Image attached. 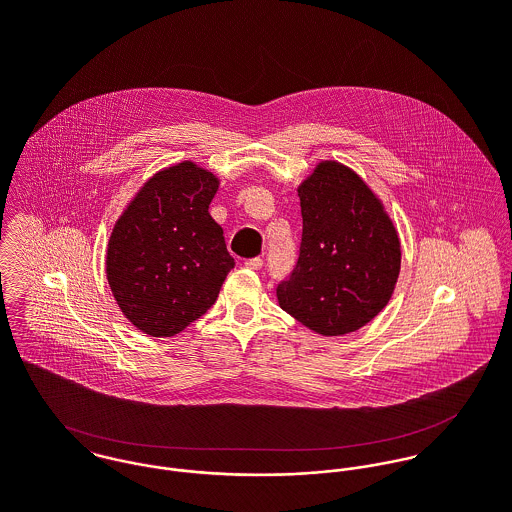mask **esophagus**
Segmentation results:
<instances>
[{"label": "esophagus", "instance_id": "obj_1", "mask_svg": "<svg viewBox=\"0 0 512 512\" xmlns=\"http://www.w3.org/2000/svg\"><path fill=\"white\" fill-rule=\"evenodd\" d=\"M244 266L250 268V270H260L264 266V260L262 258H250V260L244 262Z\"/></svg>", "mask_w": 512, "mask_h": 512}]
</instances>
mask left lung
Returning <instances> with one entry per match:
<instances>
[{
    "instance_id": "8db88e82",
    "label": "left lung",
    "mask_w": 512,
    "mask_h": 512,
    "mask_svg": "<svg viewBox=\"0 0 512 512\" xmlns=\"http://www.w3.org/2000/svg\"><path fill=\"white\" fill-rule=\"evenodd\" d=\"M297 193L299 256L276 288L278 301L315 333H353L392 297L400 274L396 228L363 179L337 161L319 163Z\"/></svg>"
}]
</instances>
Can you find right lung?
<instances>
[{
  "mask_svg": "<svg viewBox=\"0 0 512 512\" xmlns=\"http://www.w3.org/2000/svg\"><path fill=\"white\" fill-rule=\"evenodd\" d=\"M217 177L183 161L153 175L108 244L106 274L124 315L151 337H171L217 301L234 268L209 215Z\"/></svg>",
  "mask_w": 512,
  "mask_h": 512,
  "instance_id": "add662e5",
  "label": "right lung"
}]
</instances>
